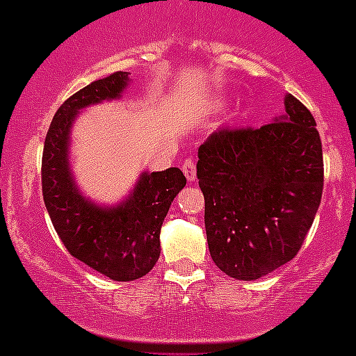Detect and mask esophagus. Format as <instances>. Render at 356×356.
<instances>
[{
	"label": "esophagus",
	"mask_w": 356,
	"mask_h": 356,
	"mask_svg": "<svg viewBox=\"0 0 356 356\" xmlns=\"http://www.w3.org/2000/svg\"><path fill=\"white\" fill-rule=\"evenodd\" d=\"M184 175L185 178H187L188 181H194L195 180V164L194 161H191V159H187V161L184 162Z\"/></svg>",
	"instance_id": "obj_1"
}]
</instances>
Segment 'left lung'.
Returning <instances> with one entry per match:
<instances>
[{"instance_id": "left-lung-1", "label": "left lung", "mask_w": 356, "mask_h": 356, "mask_svg": "<svg viewBox=\"0 0 356 356\" xmlns=\"http://www.w3.org/2000/svg\"><path fill=\"white\" fill-rule=\"evenodd\" d=\"M284 109L261 129L213 132L197 152L208 249L233 279H261L291 261L321 203L316 122L289 93Z\"/></svg>"}]
</instances>
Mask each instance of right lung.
I'll list each match as a JSON object with an SVG mask.
<instances>
[{
    "label": "right lung",
    "instance_id": "right-lung-1",
    "mask_svg": "<svg viewBox=\"0 0 356 356\" xmlns=\"http://www.w3.org/2000/svg\"><path fill=\"white\" fill-rule=\"evenodd\" d=\"M129 84V72H114L65 100L42 155V194L58 236L76 259L120 282L139 279L155 266L162 222L187 184L178 168L145 171L116 204L95 203L77 185L70 168L72 127L86 107L122 99Z\"/></svg>",
    "mask_w": 356,
    "mask_h": 356
}]
</instances>
